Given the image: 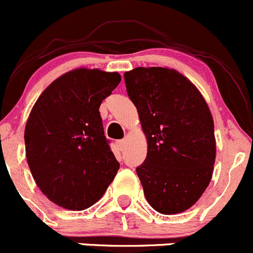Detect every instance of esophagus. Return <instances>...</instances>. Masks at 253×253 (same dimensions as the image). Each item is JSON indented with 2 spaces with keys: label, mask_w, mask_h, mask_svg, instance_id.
<instances>
[{
  "label": "esophagus",
  "mask_w": 253,
  "mask_h": 253,
  "mask_svg": "<svg viewBox=\"0 0 253 253\" xmlns=\"http://www.w3.org/2000/svg\"><path fill=\"white\" fill-rule=\"evenodd\" d=\"M116 144L117 146H118V149L121 150V151H123L124 147H126V141H124V140H117Z\"/></svg>",
  "instance_id": "obj_1"
}]
</instances>
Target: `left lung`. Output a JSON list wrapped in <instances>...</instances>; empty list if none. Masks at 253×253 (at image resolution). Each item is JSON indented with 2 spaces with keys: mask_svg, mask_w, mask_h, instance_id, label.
Listing matches in <instances>:
<instances>
[{
  "mask_svg": "<svg viewBox=\"0 0 253 253\" xmlns=\"http://www.w3.org/2000/svg\"><path fill=\"white\" fill-rule=\"evenodd\" d=\"M124 80L147 139L136 167L145 198L161 214L187 211L211 179L216 146L208 104L176 70L136 67Z\"/></svg>",
  "mask_w": 253,
  "mask_h": 253,
  "instance_id": "8db88e82",
  "label": "left lung"
}]
</instances>
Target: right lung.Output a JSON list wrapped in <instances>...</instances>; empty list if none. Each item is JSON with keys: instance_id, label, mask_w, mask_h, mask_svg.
<instances>
[{"instance_id": "1", "label": "right lung", "mask_w": 253, "mask_h": 253, "mask_svg": "<svg viewBox=\"0 0 253 253\" xmlns=\"http://www.w3.org/2000/svg\"><path fill=\"white\" fill-rule=\"evenodd\" d=\"M121 80L118 72L74 70L55 80L32 109L27 161L37 186L62 208L93 206L118 172L98 109Z\"/></svg>"}]
</instances>
